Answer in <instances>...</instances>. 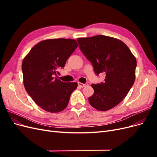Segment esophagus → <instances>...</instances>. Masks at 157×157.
I'll list each match as a JSON object with an SVG mask.
<instances>
[{"instance_id":"obj_1","label":"esophagus","mask_w":157,"mask_h":157,"mask_svg":"<svg viewBox=\"0 0 157 157\" xmlns=\"http://www.w3.org/2000/svg\"><path fill=\"white\" fill-rule=\"evenodd\" d=\"M78 86H79L80 87L84 88V87H85V86H86L87 85H88V84H86V83L82 84V83H81V82H78Z\"/></svg>"}]
</instances>
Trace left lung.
I'll return each mask as SVG.
<instances>
[{"mask_svg":"<svg viewBox=\"0 0 157 157\" xmlns=\"http://www.w3.org/2000/svg\"><path fill=\"white\" fill-rule=\"evenodd\" d=\"M79 48L97 76L105 75V81L92 84L94 93L88 98L98 111L109 110L119 104L132 87L137 65L135 57L120 40L104 35L77 39Z\"/></svg>","mask_w":157,"mask_h":157,"instance_id":"left-lung-1","label":"left lung"}]
</instances>
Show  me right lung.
<instances>
[{"label": "right lung", "instance_id": "1", "mask_svg": "<svg viewBox=\"0 0 157 157\" xmlns=\"http://www.w3.org/2000/svg\"><path fill=\"white\" fill-rule=\"evenodd\" d=\"M73 39H56L41 41L30 50L22 63L23 84L27 92L38 105L50 113L67 107L77 82H64L55 78L57 69L77 48Z\"/></svg>", "mask_w": 157, "mask_h": 157}]
</instances>
